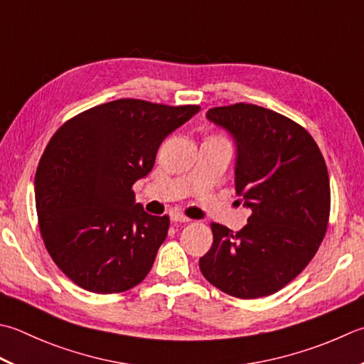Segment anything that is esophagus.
<instances>
[{
  "mask_svg": "<svg viewBox=\"0 0 364 364\" xmlns=\"http://www.w3.org/2000/svg\"><path fill=\"white\" fill-rule=\"evenodd\" d=\"M170 219L173 220V223H189V218H186L184 215H181V213H172L170 215Z\"/></svg>",
  "mask_w": 364,
  "mask_h": 364,
  "instance_id": "obj_1",
  "label": "esophagus"
}]
</instances>
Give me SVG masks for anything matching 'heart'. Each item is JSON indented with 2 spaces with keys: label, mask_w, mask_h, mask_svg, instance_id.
Instances as JSON below:
<instances>
[{
  "label": "heart",
  "mask_w": 364,
  "mask_h": 364,
  "mask_svg": "<svg viewBox=\"0 0 364 364\" xmlns=\"http://www.w3.org/2000/svg\"><path fill=\"white\" fill-rule=\"evenodd\" d=\"M210 140H216V141H223V144L227 145V139L223 137V135H213V137H210Z\"/></svg>",
  "instance_id": "1"
}]
</instances>
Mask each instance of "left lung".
Masks as SVG:
<instances>
[{
    "instance_id": "8db88e82",
    "label": "left lung",
    "mask_w": 364,
    "mask_h": 364,
    "mask_svg": "<svg viewBox=\"0 0 364 364\" xmlns=\"http://www.w3.org/2000/svg\"><path fill=\"white\" fill-rule=\"evenodd\" d=\"M206 118L237 144L235 189L252 213L237 233L211 224L200 272L232 296H268L303 272L325 237L331 203L325 159L303 126L265 107H215Z\"/></svg>"
}]
</instances>
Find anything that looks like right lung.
I'll return each mask as SVG.
<instances>
[{
    "label": "right lung",
    "instance_id": "add662e5",
    "mask_svg": "<svg viewBox=\"0 0 364 364\" xmlns=\"http://www.w3.org/2000/svg\"><path fill=\"white\" fill-rule=\"evenodd\" d=\"M198 110L118 99L78 113L50 139L34 178L39 229L78 287L119 294L145 279L170 219L148 215L132 186L151 172L162 140Z\"/></svg>",
    "mask_w": 364,
    "mask_h": 364
}]
</instances>
